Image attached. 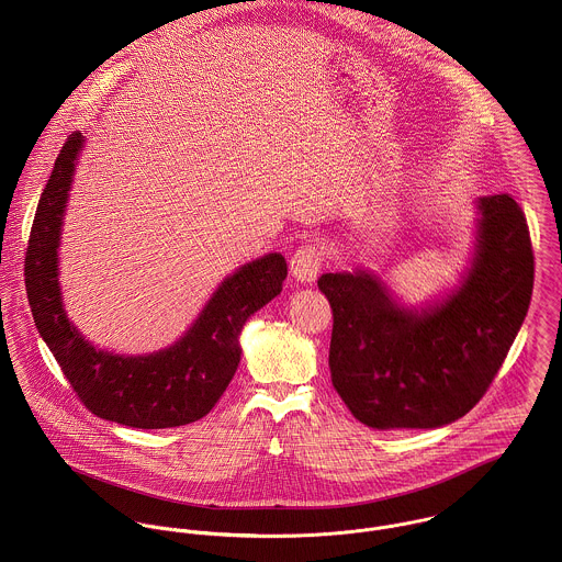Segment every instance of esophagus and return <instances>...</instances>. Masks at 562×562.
Masks as SVG:
<instances>
[{
    "mask_svg": "<svg viewBox=\"0 0 562 562\" xmlns=\"http://www.w3.org/2000/svg\"><path fill=\"white\" fill-rule=\"evenodd\" d=\"M322 268V248L316 244H303L290 259V272L296 281L312 285Z\"/></svg>",
    "mask_w": 562,
    "mask_h": 562,
    "instance_id": "esophagus-1",
    "label": "esophagus"
}]
</instances>
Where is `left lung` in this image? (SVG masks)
I'll return each instance as SVG.
<instances>
[{"instance_id":"obj_1","label":"left lung","mask_w":562,"mask_h":562,"mask_svg":"<svg viewBox=\"0 0 562 562\" xmlns=\"http://www.w3.org/2000/svg\"><path fill=\"white\" fill-rule=\"evenodd\" d=\"M474 246L459 281L406 305L363 268L318 279L333 310L330 381L376 430L441 428L481 401L528 314L535 257L521 207L479 196Z\"/></svg>"}]
</instances>
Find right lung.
I'll use <instances>...</instances> for the list:
<instances>
[{"label":"right lung","instance_id":"right-lung-1","mask_svg":"<svg viewBox=\"0 0 562 562\" xmlns=\"http://www.w3.org/2000/svg\"><path fill=\"white\" fill-rule=\"evenodd\" d=\"M86 136L74 132L41 194L25 252V290L43 341L97 417L130 428L186 426L212 411L240 363L246 321L281 294L288 263L261 255L225 277L196 321L170 346L123 355L99 348L69 321L60 288V241Z\"/></svg>","mask_w":562,"mask_h":562}]
</instances>
